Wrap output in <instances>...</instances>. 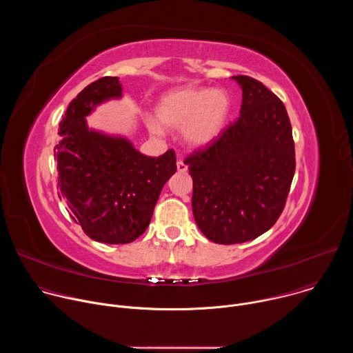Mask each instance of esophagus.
Returning a JSON list of instances; mask_svg holds the SVG:
<instances>
[{
  "instance_id": "esophagus-1",
  "label": "esophagus",
  "mask_w": 353,
  "mask_h": 353,
  "mask_svg": "<svg viewBox=\"0 0 353 353\" xmlns=\"http://www.w3.org/2000/svg\"><path fill=\"white\" fill-rule=\"evenodd\" d=\"M177 172H179V173H185V172H187V165L184 163L183 159H180V161L177 162Z\"/></svg>"
}]
</instances>
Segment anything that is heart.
I'll return each mask as SVG.
<instances>
[{"label":"heart","mask_w":353,"mask_h":353,"mask_svg":"<svg viewBox=\"0 0 353 353\" xmlns=\"http://www.w3.org/2000/svg\"><path fill=\"white\" fill-rule=\"evenodd\" d=\"M230 97L223 89L179 86L165 92L155 103L157 121H148L149 131L161 135L162 128L180 130L192 148H205L216 141L229 120Z\"/></svg>","instance_id":"obj_1"}]
</instances>
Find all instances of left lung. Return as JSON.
<instances>
[{
    "label": "left lung",
    "mask_w": 353,
    "mask_h": 353,
    "mask_svg": "<svg viewBox=\"0 0 353 353\" xmlns=\"http://www.w3.org/2000/svg\"><path fill=\"white\" fill-rule=\"evenodd\" d=\"M232 79L243 90L239 119L184 161L196 226L218 244L244 243L270 230L283 211L296 168L283 103L254 78Z\"/></svg>",
    "instance_id": "1"
}]
</instances>
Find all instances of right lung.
<instances>
[{"mask_svg":"<svg viewBox=\"0 0 353 353\" xmlns=\"http://www.w3.org/2000/svg\"><path fill=\"white\" fill-rule=\"evenodd\" d=\"M121 96L117 77L88 85L70 103L54 146L60 199L86 236L108 244L131 243L146 230L163 185L177 170L173 149L150 158L125 137L88 127L86 116L96 106Z\"/></svg>","mask_w":353,"mask_h":353,"instance_id":"right-lung-1","label":"right lung"}]
</instances>
